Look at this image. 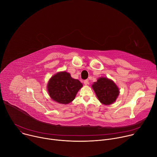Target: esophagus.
Wrapping results in <instances>:
<instances>
[{
  "label": "esophagus",
  "mask_w": 157,
  "mask_h": 157,
  "mask_svg": "<svg viewBox=\"0 0 157 157\" xmlns=\"http://www.w3.org/2000/svg\"><path fill=\"white\" fill-rule=\"evenodd\" d=\"M83 83L85 85H88V84H89V81L88 79H86V80H83Z\"/></svg>",
  "instance_id": "esophagus-1"
}]
</instances>
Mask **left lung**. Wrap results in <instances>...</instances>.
Here are the masks:
<instances>
[{
	"label": "left lung",
	"mask_w": 157,
	"mask_h": 157,
	"mask_svg": "<svg viewBox=\"0 0 157 157\" xmlns=\"http://www.w3.org/2000/svg\"><path fill=\"white\" fill-rule=\"evenodd\" d=\"M92 88L99 101L104 105L113 103L119 94V89L115 83L107 78H99L94 83Z\"/></svg>",
	"instance_id": "8db88e82"
}]
</instances>
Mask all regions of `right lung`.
Here are the masks:
<instances>
[{"instance_id":"1","label":"right lung","mask_w":157,"mask_h":157,"mask_svg":"<svg viewBox=\"0 0 157 157\" xmlns=\"http://www.w3.org/2000/svg\"><path fill=\"white\" fill-rule=\"evenodd\" d=\"M82 83L72 78L71 74L66 72H59L52 77L47 85L49 95L54 101L68 104L74 100Z\"/></svg>"}]
</instances>
